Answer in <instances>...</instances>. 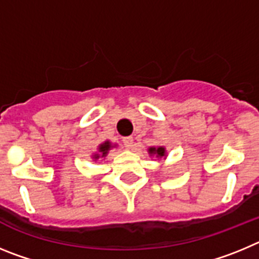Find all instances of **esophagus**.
I'll list each match as a JSON object with an SVG mask.
<instances>
[{"instance_id": "obj_1", "label": "esophagus", "mask_w": 259, "mask_h": 259, "mask_svg": "<svg viewBox=\"0 0 259 259\" xmlns=\"http://www.w3.org/2000/svg\"><path fill=\"white\" fill-rule=\"evenodd\" d=\"M123 144L127 149H131L132 145H134V137L132 136H127V137H123Z\"/></svg>"}]
</instances>
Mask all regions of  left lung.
<instances>
[{"mask_svg":"<svg viewBox=\"0 0 259 259\" xmlns=\"http://www.w3.org/2000/svg\"><path fill=\"white\" fill-rule=\"evenodd\" d=\"M149 152L152 153V154H153V153H154V154H157L158 157H163V155H164V149H163V148H157V149H155V148H150Z\"/></svg>","mask_w":259,"mask_h":259,"instance_id":"8db88e82","label":"left lung"}]
</instances>
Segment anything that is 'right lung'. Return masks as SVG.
I'll return each instance as SVG.
<instances>
[{
  "label": "right lung",
  "instance_id": "1",
  "mask_svg": "<svg viewBox=\"0 0 259 259\" xmlns=\"http://www.w3.org/2000/svg\"><path fill=\"white\" fill-rule=\"evenodd\" d=\"M109 149H110V143H109V141H106V143H104L101 146H100V153H101L102 157H104V155H106L107 150H109ZM98 157H100V154H96L95 155L96 159H97Z\"/></svg>",
  "mask_w": 259,
  "mask_h": 259
}]
</instances>
